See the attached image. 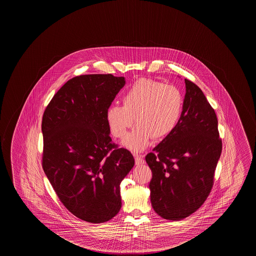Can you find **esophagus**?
<instances>
[{"instance_id":"obj_1","label":"esophagus","mask_w":256,"mask_h":256,"mask_svg":"<svg viewBox=\"0 0 256 256\" xmlns=\"http://www.w3.org/2000/svg\"><path fill=\"white\" fill-rule=\"evenodd\" d=\"M134 160H136V165H142V164H144V160L142 155H134Z\"/></svg>"}]
</instances>
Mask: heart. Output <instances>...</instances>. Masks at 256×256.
Segmentation results:
<instances>
[{
  "mask_svg": "<svg viewBox=\"0 0 256 256\" xmlns=\"http://www.w3.org/2000/svg\"><path fill=\"white\" fill-rule=\"evenodd\" d=\"M122 105H110L106 120L112 134L123 138L134 122V130L123 146L133 152L144 150L152 138H167L176 128L183 110L184 98L173 84L151 78H139L123 94Z\"/></svg>",
  "mask_w": 256,
  "mask_h": 256,
  "instance_id": "obj_1",
  "label": "heart"
}]
</instances>
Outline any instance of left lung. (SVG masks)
<instances>
[{"label": "left lung", "instance_id": "1", "mask_svg": "<svg viewBox=\"0 0 256 256\" xmlns=\"http://www.w3.org/2000/svg\"><path fill=\"white\" fill-rule=\"evenodd\" d=\"M184 84L176 128L146 156L152 172V206L168 220L186 218L204 202L222 150L214 110L196 84L188 80Z\"/></svg>", "mask_w": 256, "mask_h": 256}]
</instances>
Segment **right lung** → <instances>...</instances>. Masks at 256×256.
Returning <instances> with one entry per match:
<instances>
[{"label": "right lung", "instance_id": "1", "mask_svg": "<svg viewBox=\"0 0 256 256\" xmlns=\"http://www.w3.org/2000/svg\"><path fill=\"white\" fill-rule=\"evenodd\" d=\"M124 76H75L44 112L42 168L60 200L76 217L102 223L122 208L120 184L133 168L130 152L110 136L106 112Z\"/></svg>", "mask_w": 256, "mask_h": 256}]
</instances>
